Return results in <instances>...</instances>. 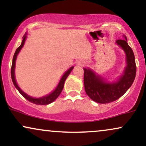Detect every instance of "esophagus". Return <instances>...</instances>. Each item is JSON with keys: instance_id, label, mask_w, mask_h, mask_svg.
I'll return each mask as SVG.
<instances>
[{"instance_id": "34e87169", "label": "esophagus", "mask_w": 146, "mask_h": 146, "mask_svg": "<svg viewBox=\"0 0 146 146\" xmlns=\"http://www.w3.org/2000/svg\"><path fill=\"white\" fill-rule=\"evenodd\" d=\"M85 62L82 60H78V62H77V65H78V66H83L84 65Z\"/></svg>"}]
</instances>
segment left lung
I'll return each instance as SVG.
<instances>
[{
	"instance_id": "1",
	"label": "left lung",
	"mask_w": 146,
	"mask_h": 146,
	"mask_svg": "<svg viewBox=\"0 0 146 146\" xmlns=\"http://www.w3.org/2000/svg\"><path fill=\"white\" fill-rule=\"evenodd\" d=\"M117 40L115 44L125 52V64L123 73L116 80L109 82L90 68H84V84L86 93L93 101L107 104L121 98L132 86L136 75V64L132 49L127 38Z\"/></svg>"
}]
</instances>
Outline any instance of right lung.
<instances>
[{"mask_svg": "<svg viewBox=\"0 0 146 146\" xmlns=\"http://www.w3.org/2000/svg\"><path fill=\"white\" fill-rule=\"evenodd\" d=\"M27 38V33H25L24 36L23 37V40H22L21 44L20 45L19 47H18L17 49H16V51H15L14 57H13L12 65H11V80H12L13 83H14V85L15 86V87H16V89H17L18 91H19V93H21V94L29 102L37 105L49 104H51L53 102H54L55 100L58 98V97L60 95V93H61L62 90L64 88V85L65 81H66L67 77L69 75L70 73H71V71L73 69L74 66H71V67L68 68L66 72H64V73L62 75V78H60L59 82H58V85H57V86L56 87V88H55L53 91H51L50 93H48V94L46 95H44V96L42 97H40V98H33V97L27 95L26 93H25V92L23 91L21 88H20L19 86H18L17 82H16V77H15V68H16V59H17V56L18 53H20V51H21L22 48H23V46H24Z\"/></svg>", "mask_w": 146, "mask_h": 146, "instance_id": "obj_1", "label": "right lung"}]
</instances>
